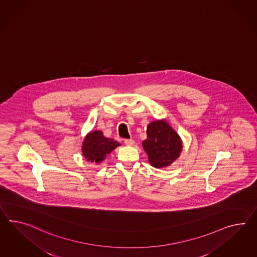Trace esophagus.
<instances>
[{
    "label": "esophagus",
    "instance_id": "obj_1",
    "mask_svg": "<svg viewBox=\"0 0 257 257\" xmlns=\"http://www.w3.org/2000/svg\"><path fill=\"white\" fill-rule=\"evenodd\" d=\"M124 143H125V145H130V146L135 144L134 140H132V139H125V141H124Z\"/></svg>",
    "mask_w": 257,
    "mask_h": 257
}]
</instances>
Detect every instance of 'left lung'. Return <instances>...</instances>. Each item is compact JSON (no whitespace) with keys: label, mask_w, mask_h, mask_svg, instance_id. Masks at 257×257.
Wrapping results in <instances>:
<instances>
[{"label":"left lung","mask_w":257,"mask_h":257,"mask_svg":"<svg viewBox=\"0 0 257 257\" xmlns=\"http://www.w3.org/2000/svg\"><path fill=\"white\" fill-rule=\"evenodd\" d=\"M147 139L143 146L149 162L156 168L171 164L182 151V142L174 130L164 121H155L147 126Z\"/></svg>","instance_id":"1"}]
</instances>
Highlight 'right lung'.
I'll use <instances>...</instances> for the list:
<instances>
[{"mask_svg":"<svg viewBox=\"0 0 257 257\" xmlns=\"http://www.w3.org/2000/svg\"><path fill=\"white\" fill-rule=\"evenodd\" d=\"M119 144L112 139L106 138L99 131L89 133L84 141L83 155L87 161L100 163L108 154L116 148Z\"/></svg>","mask_w":257,"mask_h":257,"instance_id":"add662e5","label":"right lung"}]
</instances>
